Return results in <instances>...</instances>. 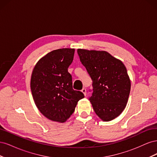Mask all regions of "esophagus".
I'll return each mask as SVG.
<instances>
[{
  "mask_svg": "<svg viewBox=\"0 0 157 157\" xmlns=\"http://www.w3.org/2000/svg\"><path fill=\"white\" fill-rule=\"evenodd\" d=\"M81 92L84 94V96H86V88H82V90H81Z\"/></svg>",
  "mask_w": 157,
  "mask_h": 157,
  "instance_id": "1",
  "label": "esophagus"
}]
</instances>
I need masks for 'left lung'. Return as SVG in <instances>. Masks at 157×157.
I'll return each instance as SVG.
<instances>
[{
  "label": "left lung",
  "mask_w": 157,
  "mask_h": 157,
  "mask_svg": "<svg viewBox=\"0 0 157 157\" xmlns=\"http://www.w3.org/2000/svg\"><path fill=\"white\" fill-rule=\"evenodd\" d=\"M77 53L92 80L89 100L95 113L103 121L113 120L124 111L130 92L125 65L105 51L78 49Z\"/></svg>",
  "instance_id": "8db88e82"
}]
</instances>
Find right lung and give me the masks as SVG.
Listing matches in <instances>:
<instances>
[{
  "mask_svg": "<svg viewBox=\"0 0 157 157\" xmlns=\"http://www.w3.org/2000/svg\"><path fill=\"white\" fill-rule=\"evenodd\" d=\"M74 48H61L47 54L35 65L31 90L36 106L48 119L64 122L75 111L82 92L73 89L68 67L73 62Z\"/></svg>",
  "mask_w": 157,
  "mask_h": 157,
  "instance_id": "1",
  "label": "right lung"
}]
</instances>
